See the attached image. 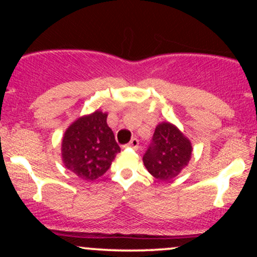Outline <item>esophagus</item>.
<instances>
[{"instance_id": "obj_1", "label": "esophagus", "mask_w": 257, "mask_h": 257, "mask_svg": "<svg viewBox=\"0 0 257 257\" xmlns=\"http://www.w3.org/2000/svg\"><path fill=\"white\" fill-rule=\"evenodd\" d=\"M128 147H132L133 150H138L139 149V140L137 138H133L131 140V143L128 144Z\"/></svg>"}]
</instances>
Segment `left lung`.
<instances>
[{
	"label": "left lung",
	"mask_w": 257,
	"mask_h": 257,
	"mask_svg": "<svg viewBox=\"0 0 257 257\" xmlns=\"http://www.w3.org/2000/svg\"><path fill=\"white\" fill-rule=\"evenodd\" d=\"M192 155L190 140L175 125L164 122L157 125L143 161L151 175L169 181L187 166Z\"/></svg>",
	"instance_id": "obj_1"
}]
</instances>
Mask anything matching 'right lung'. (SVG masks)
Instances as JSON below:
<instances>
[{
    "mask_svg": "<svg viewBox=\"0 0 257 257\" xmlns=\"http://www.w3.org/2000/svg\"><path fill=\"white\" fill-rule=\"evenodd\" d=\"M106 118L107 113L95 111L78 118L65 132L61 144L63 162L79 179L93 181L104 175L120 152Z\"/></svg>",
    "mask_w": 257,
    "mask_h": 257,
    "instance_id": "obj_1",
    "label": "right lung"
}]
</instances>
